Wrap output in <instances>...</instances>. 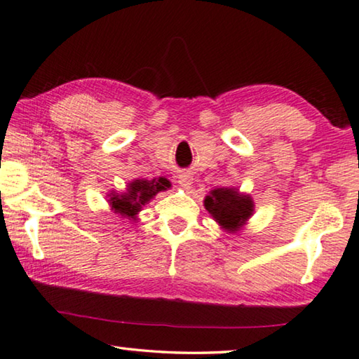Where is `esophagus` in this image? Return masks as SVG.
Returning <instances> with one entry per match:
<instances>
[{
  "mask_svg": "<svg viewBox=\"0 0 359 359\" xmlns=\"http://www.w3.org/2000/svg\"><path fill=\"white\" fill-rule=\"evenodd\" d=\"M179 180V185L180 187H184V189H189V187L191 185V184H194V179H191V175H189V174H180L179 175V177H177Z\"/></svg>",
  "mask_w": 359,
  "mask_h": 359,
  "instance_id": "obj_1",
  "label": "esophagus"
}]
</instances>
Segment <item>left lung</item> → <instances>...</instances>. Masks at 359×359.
Returning a JSON list of instances; mask_svg holds the SVG:
<instances>
[{"label":"left lung","instance_id":"obj_1","mask_svg":"<svg viewBox=\"0 0 359 359\" xmlns=\"http://www.w3.org/2000/svg\"><path fill=\"white\" fill-rule=\"evenodd\" d=\"M205 208L227 231H237L253 212V201L247 195H238L233 189L212 190L205 198Z\"/></svg>","mask_w":359,"mask_h":359}]
</instances>
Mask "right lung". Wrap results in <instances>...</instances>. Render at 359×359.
Returning a JSON list of instances; mask_svg holds the SVG:
<instances>
[{
    "label": "right lung",
    "instance_id": "right-lung-1",
    "mask_svg": "<svg viewBox=\"0 0 359 359\" xmlns=\"http://www.w3.org/2000/svg\"><path fill=\"white\" fill-rule=\"evenodd\" d=\"M170 184L168 179H153V180H135L128 185L127 194L112 195L111 194V208L114 212L122 214L127 217H135V214L140 211V208L148 203L158 194L169 189Z\"/></svg>",
    "mask_w": 359,
    "mask_h": 359
}]
</instances>
